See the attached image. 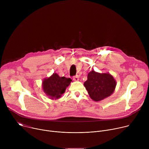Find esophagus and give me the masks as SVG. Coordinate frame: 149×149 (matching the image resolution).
<instances>
[{
	"instance_id": "obj_1",
	"label": "esophagus",
	"mask_w": 149,
	"mask_h": 149,
	"mask_svg": "<svg viewBox=\"0 0 149 149\" xmlns=\"http://www.w3.org/2000/svg\"><path fill=\"white\" fill-rule=\"evenodd\" d=\"M73 80L75 81H78L79 80V76L78 75H75L74 77H73Z\"/></svg>"
}]
</instances>
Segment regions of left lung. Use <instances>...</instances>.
<instances>
[{
  "label": "left lung",
  "instance_id": "obj_1",
  "mask_svg": "<svg viewBox=\"0 0 149 149\" xmlns=\"http://www.w3.org/2000/svg\"><path fill=\"white\" fill-rule=\"evenodd\" d=\"M84 85L90 98L95 101H100L114 93L117 82L110 73H99L92 70Z\"/></svg>",
  "mask_w": 149,
  "mask_h": 149
}]
</instances>
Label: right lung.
<instances>
[{"instance_id":"add662e5","label":"right lung","mask_w":149,"mask_h":149,"mask_svg":"<svg viewBox=\"0 0 149 149\" xmlns=\"http://www.w3.org/2000/svg\"><path fill=\"white\" fill-rule=\"evenodd\" d=\"M72 79L65 77H59L56 73H54L48 78L42 81V89L46 95L51 100L59 98L65 93Z\"/></svg>"}]
</instances>
